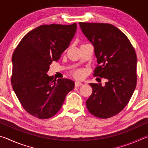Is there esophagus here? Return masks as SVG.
<instances>
[{
	"instance_id": "1",
	"label": "esophagus",
	"mask_w": 148,
	"mask_h": 148,
	"mask_svg": "<svg viewBox=\"0 0 148 148\" xmlns=\"http://www.w3.org/2000/svg\"><path fill=\"white\" fill-rule=\"evenodd\" d=\"M82 85H83V84L81 83V82H77V81L75 82V86H76V87H79V86H82Z\"/></svg>"
}]
</instances>
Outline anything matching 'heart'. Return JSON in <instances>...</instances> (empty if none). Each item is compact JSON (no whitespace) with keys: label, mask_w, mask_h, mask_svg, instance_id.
Wrapping results in <instances>:
<instances>
[{"label":"heart","mask_w":148,"mask_h":148,"mask_svg":"<svg viewBox=\"0 0 148 148\" xmlns=\"http://www.w3.org/2000/svg\"><path fill=\"white\" fill-rule=\"evenodd\" d=\"M85 74H86V72L84 69H77L76 71H74L72 72V75L75 78L77 79H82L85 76Z\"/></svg>","instance_id":"obj_1"}]
</instances>
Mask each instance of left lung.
Masks as SVG:
<instances>
[{
  "mask_svg": "<svg viewBox=\"0 0 148 148\" xmlns=\"http://www.w3.org/2000/svg\"><path fill=\"white\" fill-rule=\"evenodd\" d=\"M94 46L97 66L94 76L106 79L105 86L89 84L92 92L86 106L94 116L106 119L118 114L128 104L136 88V54L123 32L113 25L79 23Z\"/></svg>",
  "mask_w": 148,
  "mask_h": 148,
  "instance_id": "obj_1",
  "label": "left lung"
}]
</instances>
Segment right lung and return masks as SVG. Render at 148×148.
<instances>
[{
	"label": "right lung",
	"instance_id": "right-lung-1",
	"mask_svg": "<svg viewBox=\"0 0 148 148\" xmlns=\"http://www.w3.org/2000/svg\"><path fill=\"white\" fill-rule=\"evenodd\" d=\"M77 25H42L21 39L12 56V87L22 106L32 116L49 119L59 111L74 82L53 79L47 72L69 47Z\"/></svg>",
	"mask_w": 148,
	"mask_h": 148
}]
</instances>
